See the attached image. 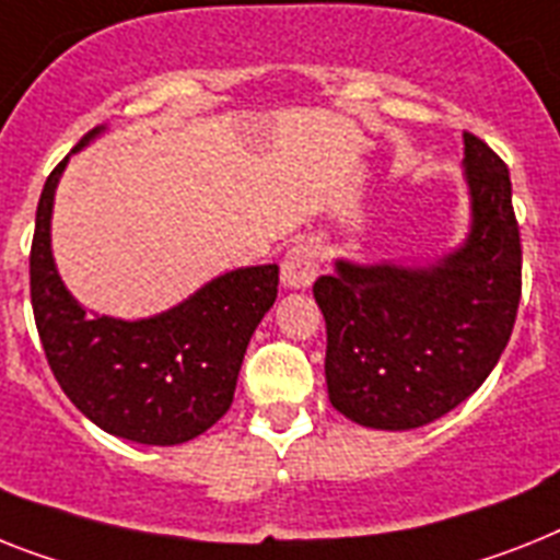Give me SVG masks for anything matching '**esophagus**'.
Returning a JSON list of instances; mask_svg holds the SVG:
<instances>
[{
    "mask_svg": "<svg viewBox=\"0 0 560 560\" xmlns=\"http://www.w3.org/2000/svg\"><path fill=\"white\" fill-rule=\"evenodd\" d=\"M317 271H320V246L314 240L291 246L283 257V285L289 289H308Z\"/></svg>",
    "mask_w": 560,
    "mask_h": 560,
    "instance_id": "obj_1",
    "label": "esophagus"
}]
</instances>
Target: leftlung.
I'll list each match as a JSON object with an SVG mask.
<instances>
[{
	"instance_id": "left-lung-1",
	"label": "left lung",
	"mask_w": 560,
	"mask_h": 560,
	"mask_svg": "<svg viewBox=\"0 0 560 560\" xmlns=\"http://www.w3.org/2000/svg\"><path fill=\"white\" fill-rule=\"evenodd\" d=\"M472 225L432 266L337 260L317 277L326 317V383L337 412L360 427L418 429L487 381L510 343L521 303V234L510 168L464 133Z\"/></svg>"
}]
</instances>
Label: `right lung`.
<instances>
[{
  "mask_svg": "<svg viewBox=\"0 0 560 560\" xmlns=\"http://www.w3.org/2000/svg\"><path fill=\"white\" fill-rule=\"evenodd\" d=\"M100 131L82 137L71 154ZM65 165L68 156L45 179L31 243V303L50 372L108 435L148 446L191 441L229 412L248 340L275 306L280 269L271 262L229 271L142 320L88 317L50 254V211Z\"/></svg>",
  "mask_w": 560,
  "mask_h": 560,
  "instance_id": "add662e5",
  "label": "right lung"
}]
</instances>
